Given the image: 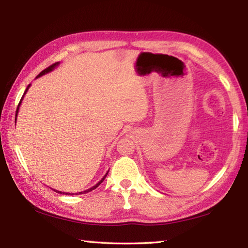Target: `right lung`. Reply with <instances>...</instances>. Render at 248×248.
I'll list each match as a JSON object with an SVG mask.
<instances>
[{
	"mask_svg": "<svg viewBox=\"0 0 248 248\" xmlns=\"http://www.w3.org/2000/svg\"><path fill=\"white\" fill-rule=\"evenodd\" d=\"M59 64V62H56V63H53V64H51L50 66H48L47 69H45L44 71H41V72L38 74V77L37 78H39V77H41V75H44V74H46V73H48V72H50V71H52L54 68H56V66ZM29 86L31 85H28L27 86V89H26V91H25V93H24V95L26 94V92L28 91V89H29ZM24 95H23V97H24ZM23 97H22V99H20V102H19V104H18V106H17V109H16V115L15 116H17V112H18V109H19V105H20V103H22V100H23ZM15 121H16V117H15ZM108 174V173H107ZM107 174L104 176V177L100 179V182H98L97 184L95 185V186H93L92 188H90V189H87V190H84V191H81V192H78V195L79 194H86V192H90V191H92V190H94V189H96V188H97L100 184H102L103 182H104V179L106 178V176H107ZM54 190V189H53ZM54 191H57V192H59V194H64V195H74V194H70V192H62V191H58V190H54ZM75 195H78V194H75Z\"/></svg>",
	"mask_w": 248,
	"mask_h": 248,
	"instance_id": "right-lung-1",
	"label": "right lung"
}]
</instances>
